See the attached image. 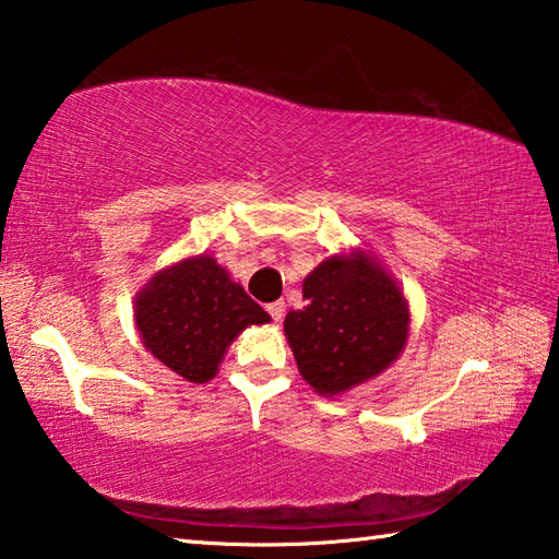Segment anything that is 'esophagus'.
I'll return each instance as SVG.
<instances>
[{"label": "esophagus", "instance_id": "obj_1", "mask_svg": "<svg viewBox=\"0 0 559 559\" xmlns=\"http://www.w3.org/2000/svg\"><path fill=\"white\" fill-rule=\"evenodd\" d=\"M267 313L272 316V321L280 323L282 316H284V301H272V304H267Z\"/></svg>", "mask_w": 559, "mask_h": 559}]
</instances>
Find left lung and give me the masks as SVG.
<instances>
[{"mask_svg":"<svg viewBox=\"0 0 559 559\" xmlns=\"http://www.w3.org/2000/svg\"><path fill=\"white\" fill-rule=\"evenodd\" d=\"M301 292L307 307L287 313L284 335L316 394H345L399 360L408 341V301L370 250L325 258Z\"/></svg>","mask_w":559,"mask_h":559,"instance_id":"8db88e82","label":"left lung"}]
</instances>
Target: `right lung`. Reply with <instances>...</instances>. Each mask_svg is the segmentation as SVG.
<instances>
[{
  "instance_id": "obj_1",
  "label": "right lung",
  "mask_w": 559,
  "mask_h": 559,
  "mask_svg": "<svg viewBox=\"0 0 559 559\" xmlns=\"http://www.w3.org/2000/svg\"><path fill=\"white\" fill-rule=\"evenodd\" d=\"M133 319L145 350L187 382L204 384L238 333L270 323V313L202 252L157 270L135 294Z\"/></svg>"
}]
</instances>
